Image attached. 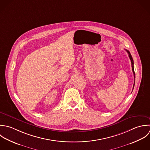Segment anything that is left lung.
Here are the masks:
<instances>
[{"label":"left lung","instance_id":"1","mask_svg":"<svg viewBox=\"0 0 150 150\" xmlns=\"http://www.w3.org/2000/svg\"><path fill=\"white\" fill-rule=\"evenodd\" d=\"M125 50L127 52L128 54H129V59L130 60H131V63H132V71H133V75H134V81H135V73H134V66H133V64H134V62H133V59L132 57V55L130 54V53L126 49H125ZM135 82V81H134ZM134 85H133V89L134 88Z\"/></svg>","mask_w":150,"mask_h":150}]
</instances>
